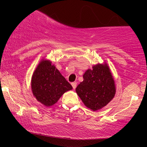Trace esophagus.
<instances>
[{
	"label": "esophagus",
	"instance_id": "esophagus-1",
	"mask_svg": "<svg viewBox=\"0 0 147 147\" xmlns=\"http://www.w3.org/2000/svg\"><path fill=\"white\" fill-rule=\"evenodd\" d=\"M72 84V88H73L74 89H75L76 88V87H77V82H72V83L71 84Z\"/></svg>",
	"mask_w": 147,
	"mask_h": 147
}]
</instances>
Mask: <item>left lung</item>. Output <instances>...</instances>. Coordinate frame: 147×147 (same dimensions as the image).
<instances>
[{
    "label": "left lung",
    "instance_id": "1",
    "mask_svg": "<svg viewBox=\"0 0 147 147\" xmlns=\"http://www.w3.org/2000/svg\"><path fill=\"white\" fill-rule=\"evenodd\" d=\"M76 92L86 107L95 111L107 105L115 95L113 77L106 63L92 66L83 75Z\"/></svg>",
    "mask_w": 147,
    "mask_h": 147
}]
</instances>
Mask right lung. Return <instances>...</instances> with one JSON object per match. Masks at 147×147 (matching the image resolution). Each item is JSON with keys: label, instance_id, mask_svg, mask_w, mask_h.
Listing matches in <instances>:
<instances>
[{"label": "right lung", "instance_id": "obj_1", "mask_svg": "<svg viewBox=\"0 0 147 147\" xmlns=\"http://www.w3.org/2000/svg\"><path fill=\"white\" fill-rule=\"evenodd\" d=\"M31 88L36 100L48 107L57 103L64 92L72 89L52 62L45 59L41 61L34 72Z\"/></svg>", "mask_w": 147, "mask_h": 147}]
</instances>
